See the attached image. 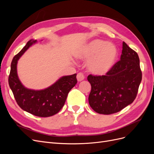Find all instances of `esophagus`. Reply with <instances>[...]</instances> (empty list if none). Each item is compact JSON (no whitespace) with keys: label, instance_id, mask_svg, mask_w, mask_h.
<instances>
[{"label":"esophagus","instance_id":"esophagus-1","mask_svg":"<svg viewBox=\"0 0 154 154\" xmlns=\"http://www.w3.org/2000/svg\"><path fill=\"white\" fill-rule=\"evenodd\" d=\"M85 76L82 72H79L77 74V80L78 82H82V80H84Z\"/></svg>","mask_w":154,"mask_h":154}]
</instances>
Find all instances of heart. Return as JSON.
Wrapping results in <instances>:
<instances>
[{
    "label": "heart",
    "mask_w": 154,
    "mask_h": 154,
    "mask_svg": "<svg viewBox=\"0 0 154 154\" xmlns=\"http://www.w3.org/2000/svg\"><path fill=\"white\" fill-rule=\"evenodd\" d=\"M81 57L91 58L88 62V68L93 74L103 75L113 66L117 57V49L112 44H105L103 41L96 40L91 42L83 49Z\"/></svg>",
    "instance_id": "heart-1"
}]
</instances>
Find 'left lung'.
<instances>
[{
  "mask_svg": "<svg viewBox=\"0 0 154 154\" xmlns=\"http://www.w3.org/2000/svg\"><path fill=\"white\" fill-rule=\"evenodd\" d=\"M141 80L138 54L123 42L120 60L105 75L88 76L91 85L88 103L98 114L118 112L136 99Z\"/></svg>",
  "mask_w": 154,
  "mask_h": 154,
  "instance_id": "8db88e82",
  "label": "left lung"
}]
</instances>
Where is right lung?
<instances>
[{"mask_svg":"<svg viewBox=\"0 0 154 154\" xmlns=\"http://www.w3.org/2000/svg\"><path fill=\"white\" fill-rule=\"evenodd\" d=\"M36 42V40L27 42L23 49L13 57L8 82L17 104L22 110L34 116L45 118L57 114L62 109L68 93L77 83L76 74L61 78L44 90L34 91L25 88L17 76V61Z\"/></svg>","mask_w":154,"mask_h":154,"instance_id":"add662e5","label":"right lung"}]
</instances>
